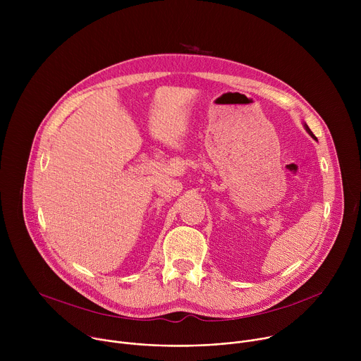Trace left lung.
<instances>
[{
	"label": "left lung",
	"mask_w": 361,
	"mask_h": 361,
	"mask_svg": "<svg viewBox=\"0 0 361 361\" xmlns=\"http://www.w3.org/2000/svg\"><path fill=\"white\" fill-rule=\"evenodd\" d=\"M305 130H307V133H308V134H310L312 137H314V135H313V133H312V130H310V128H308L307 126H305Z\"/></svg>",
	"instance_id": "8db88e82"
}]
</instances>
